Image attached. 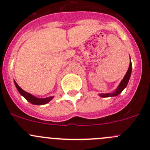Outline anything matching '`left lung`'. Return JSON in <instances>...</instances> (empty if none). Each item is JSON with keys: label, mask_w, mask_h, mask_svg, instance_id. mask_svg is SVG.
<instances>
[{"label": "left lung", "mask_w": 150, "mask_h": 150, "mask_svg": "<svg viewBox=\"0 0 150 150\" xmlns=\"http://www.w3.org/2000/svg\"><path fill=\"white\" fill-rule=\"evenodd\" d=\"M132 62L130 60V62H129V68H128V70L127 71L125 75L124 78L123 80H122L121 83H120L119 86L117 87V90H115L114 93H106V94H100V97H103V98H108V97H114V96H117V95H120L122 90H124L125 88H126L128 82H129V78H130V75H131V72H132Z\"/></svg>", "instance_id": "8db88e82"}]
</instances>
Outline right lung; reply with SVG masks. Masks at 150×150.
Masks as SVG:
<instances>
[{
  "label": "right lung",
  "mask_w": 150,
  "mask_h": 150,
  "mask_svg": "<svg viewBox=\"0 0 150 150\" xmlns=\"http://www.w3.org/2000/svg\"><path fill=\"white\" fill-rule=\"evenodd\" d=\"M15 83V85H16V88H17L18 91L19 92L20 94H21L22 96H23L29 103H30L31 104L33 105H45L46 103H49L51 100L53 98V97H47V98H38L36 97L33 96V95L30 94L27 92L24 91L23 89H21L19 87V85L16 83V82L14 80Z\"/></svg>",
  "instance_id": "right-lung-1"
}]
</instances>
